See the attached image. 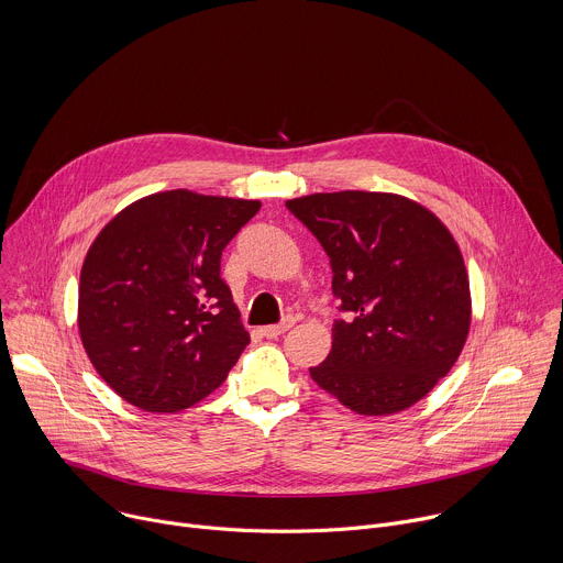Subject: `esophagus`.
<instances>
[{"label":"esophagus","mask_w":563,"mask_h":563,"mask_svg":"<svg viewBox=\"0 0 563 563\" xmlns=\"http://www.w3.org/2000/svg\"><path fill=\"white\" fill-rule=\"evenodd\" d=\"M291 328H294V318H287V320H283V323H278V325H267V328H263V336L276 339V336L289 332Z\"/></svg>","instance_id":"obj_1"}]
</instances>
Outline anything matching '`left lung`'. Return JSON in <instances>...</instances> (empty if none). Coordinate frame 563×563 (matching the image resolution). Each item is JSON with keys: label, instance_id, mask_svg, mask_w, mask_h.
<instances>
[{"label": "left lung", "instance_id": "left-lung-1", "mask_svg": "<svg viewBox=\"0 0 563 563\" xmlns=\"http://www.w3.org/2000/svg\"><path fill=\"white\" fill-rule=\"evenodd\" d=\"M285 205L328 252L347 316L311 378L356 415L412 408L452 369L470 332V280L450 229L396 194H311Z\"/></svg>", "mask_w": 563, "mask_h": 563}]
</instances>
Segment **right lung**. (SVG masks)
Returning <instances> with one entry per match:
<instances>
[{
	"label": "right lung",
	"mask_w": 563,
	"mask_h": 563,
	"mask_svg": "<svg viewBox=\"0 0 563 563\" xmlns=\"http://www.w3.org/2000/svg\"><path fill=\"white\" fill-rule=\"evenodd\" d=\"M258 200L174 189L111 218L79 274L77 328L104 383L146 412H180L222 385L250 343L220 278Z\"/></svg>",
	"instance_id": "right-lung-1"
}]
</instances>
